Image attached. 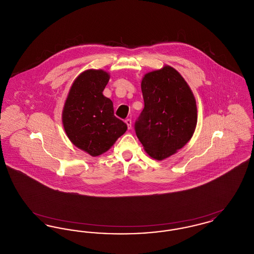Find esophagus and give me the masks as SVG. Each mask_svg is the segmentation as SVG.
<instances>
[{
	"mask_svg": "<svg viewBox=\"0 0 254 254\" xmlns=\"http://www.w3.org/2000/svg\"><path fill=\"white\" fill-rule=\"evenodd\" d=\"M126 124H127V128L130 129V128H131V120H130V119H127V120H126Z\"/></svg>",
	"mask_w": 254,
	"mask_h": 254,
	"instance_id": "34e87169",
	"label": "esophagus"
}]
</instances>
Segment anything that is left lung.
<instances>
[{"label":"left lung","instance_id":"left-lung-1","mask_svg":"<svg viewBox=\"0 0 254 254\" xmlns=\"http://www.w3.org/2000/svg\"><path fill=\"white\" fill-rule=\"evenodd\" d=\"M141 87L145 108L135 122V132L149 156L163 160L192 137L195 98L181 74L169 65L145 74Z\"/></svg>","mask_w":254,"mask_h":254}]
</instances>
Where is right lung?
<instances>
[{"mask_svg": "<svg viewBox=\"0 0 254 254\" xmlns=\"http://www.w3.org/2000/svg\"><path fill=\"white\" fill-rule=\"evenodd\" d=\"M109 73L88 69L74 81L63 110V125L73 145L91 156L107 150L127 131L114 115L112 101L103 95Z\"/></svg>", "mask_w": 254, "mask_h": 254, "instance_id": "add662e5", "label": "right lung"}]
</instances>
